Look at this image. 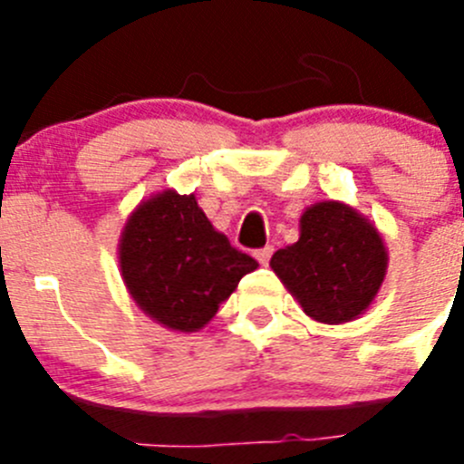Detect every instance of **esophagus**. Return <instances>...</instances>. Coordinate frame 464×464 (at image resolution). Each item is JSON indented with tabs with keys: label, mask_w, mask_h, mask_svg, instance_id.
<instances>
[{
	"label": "esophagus",
	"mask_w": 464,
	"mask_h": 464,
	"mask_svg": "<svg viewBox=\"0 0 464 464\" xmlns=\"http://www.w3.org/2000/svg\"><path fill=\"white\" fill-rule=\"evenodd\" d=\"M272 253H274L272 246H265V248H260V251H256L257 262H260V265H269V260H272Z\"/></svg>",
	"instance_id": "1"
}]
</instances>
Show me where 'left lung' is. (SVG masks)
<instances>
[{
	"instance_id": "left-lung-1",
	"label": "left lung",
	"mask_w": 464,
	"mask_h": 464,
	"mask_svg": "<svg viewBox=\"0 0 464 464\" xmlns=\"http://www.w3.org/2000/svg\"><path fill=\"white\" fill-rule=\"evenodd\" d=\"M269 267L309 318L325 325L355 321L370 309L388 272V248L370 218L327 199L304 208L299 239Z\"/></svg>"
}]
</instances>
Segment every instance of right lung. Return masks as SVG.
<instances>
[{
	"label": "right lung",
	"instance_id": "1",
	"mask_svg": "<svg viewBox=\"0 0 464 464\" xmlns=\"http://www.w3.org/2000/svg\"><path fill=\"white\" fill-rule=\"evenodd\" d=\"M118 262L139 309L174 332L208 325L241 276L257 269L213 227L192 192L176 190L155 192L130 213Z\"/></svg>",
	"mask_w": 464,
	"mask_h": 464
}]
</instances>
